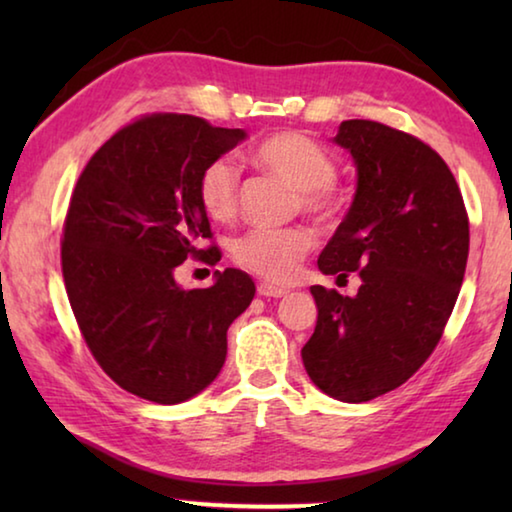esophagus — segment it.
<instances>
[{
    "label": "esophagus",
    "instance_id": "34e87169",
    "mask_svg": "<svg viewBox=\"0 0 512 512\" xmlns=\"http://www.w3.org/2000/svg\"><path fill=\"white\" fill-rule=\"evenodd\" d=\"M257 293H259V296H264V298H284L289 291L280 289V287H273V284H268V282H259Z\"/></svg>",
    "mask_w": 512,
    "mask_h": 512
}]
</instances>
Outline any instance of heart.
I'll return each instance as SVG.
<instances>
[{"label": "heart", "mask_w": 512, "mask_h": 512, "mask_svg": "<svg viewBox=\"0 0 512 512\" xmlns=\"http://www.w3.org/2000/svg\"><path fill=\"white\" fill-rule=\"evenodd\" d=\"M253 162L296 189L302 212L316 219L334 214L339 205L334 189L336 162L316 140L293 131L273 133L255 146ZM237 187L239 169L230 158H216L205 164L198 176V201L210 219L230 221L235 216ZM311 248L314 235L305 228H255L232 244V257L241 268L268 282L287 284Z\"/></svg>", "instance_id": "b5f03b06"}]
</instances>
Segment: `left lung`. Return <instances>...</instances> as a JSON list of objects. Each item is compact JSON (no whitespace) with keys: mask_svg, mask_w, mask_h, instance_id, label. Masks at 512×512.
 Here are the masks:
<instances>
[{"mask_svg":"<svg viewBox=\"0 0 512 512\" xmlns=\"http://www.w3.org/2000/svg\"><path fill=\"white\" fill-rule=\"evenodd\" d=\"M352 155L357 192L318 257L357 271V296L311 287L318 320L302 348L311 381L359 404L402 386L436 348L461 291L470 223L452 171L418 137L348 119L332 140Z\"/></svg>","mask_w":512,"mask_h":512,"instance_id":"1","label":"left lung"}]
</instances>
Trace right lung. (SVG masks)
I'll use <instances>...</instances> for the list:
<instances>
[{
    "label": "right lung",
    "instance_id": "obj_1",
    "mask_svg": "<svg viewBox=\"0 0 512 512\" xmlns=\"http://www.w3.org/2000/svg\"><path fill=\"white\" fill-rule=\"evenodd\" d=\"M244 128L192 115H151L121 128L92 155L69 201L63 277L94 359L124 391L180 404L205 391L228 354V327L255 282L239 268L207 289L173 277L189 255L219 262L198 201L205 164L244 142Z\"/></svg>",
    "mask_w": 512,
    "mask_h": 512
}]
</instances>
